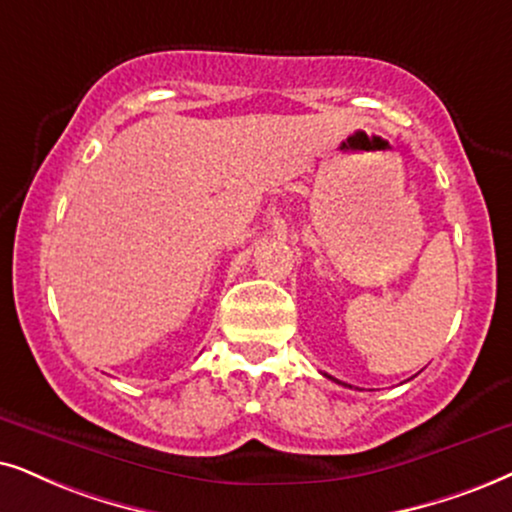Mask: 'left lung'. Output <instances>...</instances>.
Returning a JSON list of instances; mask_svg holds the SVG:
<instances>
[{
    "mask_svg": "<svg viewBox=\"0 0 512 512\" xmlns=\"http://www.w3.org/2000/svg\"><path fill=\"white\" fill-rule=\"evenodd\" d=\"M326 378H331V375H326ZM331 380H335V378H331ZM335 383H338V380H335ZM345 387H352V385H347V383H342Z\"/></svg>",
    "mask_w": 512,
    "mask_h": 512,
    "instance_id": "1",
    "label": "left lung"
}]
</instances>
